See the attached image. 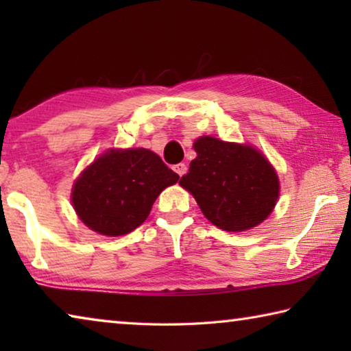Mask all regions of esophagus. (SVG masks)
I'll use <instances>...</instances> for the list:
<instances>
[{
  "instance_id": "obj_1",
  "label": "esophagus",
  "mask_w": 351,
  "mask_h": 351,
  "mask_svg": "<svg viewBox=\"0 0 351 351\" xmlns=\"http://www.w3.org/2000/svg\"><path fill=\"white\" fill-rule=\"evenodd\" d=\"M173 170L176 171V173L178 175H180V176H182V175H186V171H187V165L186 164H176L175 165V167H173Z\"/></svg>"
}]
</instances>
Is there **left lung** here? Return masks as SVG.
<instances>
[{"instance_id": "8db88e82", "label": "left lung", "mask_w": 351, "mask_h": 351, "mask_svg": "<svg viewBox=\"0 0 351 351\" xmlns=\"http://www.w3.org/2000/svg\"><path fill=\"white\" fill-rule=\"evenodd\" d=\"M193 148L198 156L180 184L193 195L209 221L241 232L269 215L278 198V178L263 154L210 136L199 138Z\"/></svg>"}]
</instances>
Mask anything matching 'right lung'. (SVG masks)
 <instances>
[{"instance_id":"right-lung-1","label":"right lung","mask_w":351,"mask_h":351,"mask_svg":"<svg viewBox=\"0 0 351 351\" xmlns=\"http://www.w3.org/2000/svg\"><path fill=\"white\" fill-rule=\"evenodd\" d=\"M178 180L150 150H111L75 181L73 204L90 229L110 237L125 235L145 221L158 195Z\"/></svg>"}]
</instances>
